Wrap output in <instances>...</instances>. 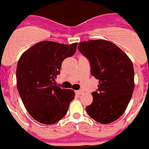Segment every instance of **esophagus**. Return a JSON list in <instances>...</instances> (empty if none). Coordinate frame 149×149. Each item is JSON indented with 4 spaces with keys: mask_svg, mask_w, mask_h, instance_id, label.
<instances>
[{
    "mask_svg": "<svg viewBox=\"0 0 149 149\" xmlns=\"http://www.w3.org/2000/svg\"><path fill=\"white\" fill-rule=\"evenodd\" d=\"M82 93H83V91H82V90L76 91V94H78V95H80V94H82Z\"/></svg>",
    "mask_w": 149,
    "mask_h": 149,
    "instance_id": "obj_1",
    "label": "esophagus"
}]
</instances>
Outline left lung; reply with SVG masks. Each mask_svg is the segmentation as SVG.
I'll return each instance as SVG.
<instances>
[{"label":"left lung","instance_id":"obj_1","mask_svg":"<svg viewBox=\"0 0 149 149\" xmlns=\"http://www.w3.org/2000/svg\"><path fill=\"white\" fill-rule=\"evenodd\" d=\"M78 49L90 61L91 75L99 80L86 112L100 124L113 122L125 112L134 92L131 60L116 44L105 40L83 41Z\"/></svg>","mask_w":149,"mask_h":149}]
</instances>
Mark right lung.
Returning <instances> with one entry per match:
<instances>
[{
  "mask_svg": "<svg viewBox=\"0 0 149 149\" xmlns=\"http://www.w3.org/2000/svg\"><path fill=\"white\" fill-rule=\"evenodd\" d=\"M76 46L77 42L41 41L21 55L16 68L17 88L27 111L38 122H58L74 99V91L61 88L54 82L63 61L74 55Z\"/></svg>",
  "mask_w": 149,
  "mask_h": 149,
  "instance_id": "add662e5",
  "label": "right lung"
}]
</instances>
